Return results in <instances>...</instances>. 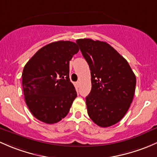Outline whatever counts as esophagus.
<instances>
[{"mask_svg":"<svg viewBox=\"0 0 157 157\" xmlns=\"http://www.w3.org/2000/svg\"><path fill=\"white\" fill-rule=\"evenodd\" d=\"M80 81H77V83H76V86H77V87L80 86Z\"/></svg>","mask_w":157,"mask_h":157,"instance_id":"34e87169","label":"esophagus"}]
</instances>
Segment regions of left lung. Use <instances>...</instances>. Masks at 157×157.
<instances>
[{
  "instance_id": "8db88e82",
  "label": "left lung",
  "mask_w": 157,
  "mask_h": 157,
  "mask_svg": "<svg viewBox=\"0 0 157 157\" xmlns=\"http://www.w3.org/2000/svg\"><path fill=\"white\" fill-rule=\"evenodd\" d=\"M76 43L91 71L92 90L86 98L89 117L101 127L113 126L122 120L132 101L135 74L108 43L87 38Z\"/></svg>"
}]
</instances>
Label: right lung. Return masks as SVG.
Here are the masks:
<instances>
[{"mask_svg": "<svg viewBox=\"0 0 157 157\" xmlns=\"http://www.w3.org/2000/svg\"><path fill=\"white\" fill-rule=\"evenodd\" d=\"M78 51L75 43L56 41L40 49L25 65V100L40 121L53 124L68 113L77 97L69 78V62Z\"/></svg>", "mask_w": 157, "mask_h": 157, "instance_id": "1", "label": "right lung"}]
</instances>
